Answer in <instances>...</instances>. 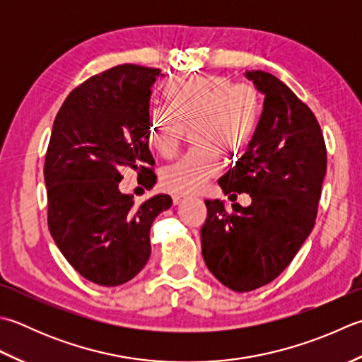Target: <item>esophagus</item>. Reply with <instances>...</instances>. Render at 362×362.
Masks as SVG:
<instances>
[{
  "mask_svg": "<svg viewBox=\"0 0 362 362\" xmlns=\"http://www.w3.org/2000/svg\"><path fill=\"white\" fill-rule=\"evenodd\" d=\"M185 199H187V196H183V194H174V196H173L174 205H179V204H182Z\"/></svg>",
  "mask_w": 362,
  "mask_h": 362,
  "instance_id": "34e87169",
  "label": "esophagus"
}]
</instances>
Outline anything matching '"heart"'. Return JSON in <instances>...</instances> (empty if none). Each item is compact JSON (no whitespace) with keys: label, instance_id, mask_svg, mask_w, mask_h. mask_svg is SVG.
<instances>
[{"label":"heart","instance_id":"b5f03b06","mask_svg":"<svg viewBox=\"0 0 362 362\" xmlns=\"http://www.w3.org/2000/svg\"><path fill=\"white\" fill-rule=\"evenodd\" d=\"M166 105L147 117V141L161 157H173L185 129L194 125L199 147L161 171L160 183L169 193L193 194L221 171V153H235L247 146L260 117L259 90L250 83L232 84L223 75H194L171 83Z\"/></svg>","mask_w":362,"mask_h":362}]
</instances>
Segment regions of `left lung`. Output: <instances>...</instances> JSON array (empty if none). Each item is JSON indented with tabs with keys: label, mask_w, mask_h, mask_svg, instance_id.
Segmentation results:
<instances>
[{
	"label": "left lung",
	"mask_w": 362,
	"mask_h": 362,
	"mask_svg": "<svg viewBox=\"0 0 362 362\" xmlns=\"http://www.w3.org/2000/svg\"><path fill=\"white\" fill-rule=\"evenodd\" d=\"M245 76L265 95L264 111L247 151L218 183L224 194L247 193L251 205L228 210L223 201H205L201 229L205 265L233 292L259 288L286 270L314 228L327 174V147L309 106L272 74Z\"/></svg>",
	"instance_id": "1"
}]
</instances>
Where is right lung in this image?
Returning <instances> with one entry per match:
<instances>
[{
	"mask_svg": "<svg viewBox=\"0 0 362 362\" xmlns=\"http://www.w3.org/2000/svg\"><path fill=\"white\" fill-rule=\"evenodd\" d=\"M160 70L122 64L70 92L53 122L45 155L48 229L83 278L103 287L133 279L151 257V226L171 207L168 194L141 205L119 189L130 166L153 185L146 134Z\"/></svg>",
	"mask_w": 362,
	"mask_h": 362,
	"instance_id": "obj_1",
	"label": "right lung"
}]
</instances>
